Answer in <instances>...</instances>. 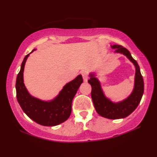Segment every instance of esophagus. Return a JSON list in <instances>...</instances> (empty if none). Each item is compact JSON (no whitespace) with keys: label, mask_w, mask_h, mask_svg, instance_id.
<instances>
[{"label":"esophagus","mask_w":157,"mask_h":157,"mask_svg":"<svg viewBox=\"0 0 157 157\" xmlns=\"http://www.w3.org/2000/svg\"><path fill=\"white\" fill-rule=\"evenodd\" d=\"M81 75H82V76H83V81H87L88 78H89V72H88L87 71L83 70V71H81Z\"/></svg>","instance_id":"esophagus-1"}]
</instances>
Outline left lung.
<instances>
[{
  "label": "left lung",
  "instance_id": "8db88e82",
  "mask_svg": "<svg viewBox=\"0 0 157 157\" xmlns=\"http://www.w3.org/2000/svg\"><path fill=\"white\" fill-rule=\"evenodd\" d=\"M111 47L117 49L115 52L125 55L136 67L134 89L132 94L123 101L113 103L104 96L99 81L93 74H90L91 78L88 82L91 86V98L96 112L107 119H118L128 117L136 109L142 98L144 84L138 63L136 60L133 59L129 51L121 45H113Z\"/></svg>",
  "mask_w": 157,
  "mask_h": 157
}]
</instances>
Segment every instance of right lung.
<instances>
[{
    "instance_id": "add662e5",
    "label": "right lung",
    "mask_w": 157,
    "mask_h": 157,
    "mask_svg": "<svg viewBox=\"0 0 157 157\" xmlns=\"http://www.w3.org/2000/svg\"><path fill=\"white\" fill-rule=\"evenodd\" d=\"M29 54L25 56L20 71L17 76L16 83L17 100L25 114L37 124L47 126L59 125L66 121L70 117L72 100L83 83L82 76L78 75L74 80L68 83L59 96L51 101H44L38 99L30 95L23 83V70Z\"/></svg>"
}]
</instances>
